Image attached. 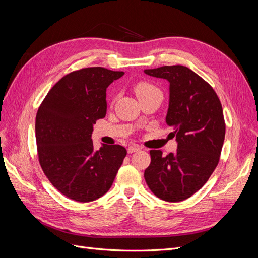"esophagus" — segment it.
<instances>
[{
	"mask_svg": "<svg viewBox=\"0 0 258 258\" xmlns=\"http://www.w3.org/2000/svg\"><path fill=\"white\" fill-rule=\"evenodd\" d=\"M139 150H140V148L137 147V146H130V147L127 148V152H128V153H134V152H137V151H139Z\"/></svg>",
	"mask_w": 258,
	"mask_h": 258,
	"instance_id": "obj_1",
	"label": "esophagus"
}]
</instances>
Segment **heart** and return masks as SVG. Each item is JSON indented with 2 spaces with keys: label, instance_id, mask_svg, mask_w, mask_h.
I'll return each instance as SVG.
<instances>
[{
  "label": "heart",
  "instance_id": "b5f03b06",
  "mask_svg": "<svg viewBox=\"0 0 258 258\" xmlns=\"http://www.w3.org/2000/svg\"><path fill=\"white\" fill-rule=\"evenodd\" d=\"M134 91H135L137 97L140 98L141 96H145L149 93L153 92V91H157V88L151 84H149V82L143 81V82H139V84H137L134 87Z\"/></svg>",
  "mask_w": 258,
  "mask_h": 258
}]
</instances>
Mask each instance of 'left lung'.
<instances>
[{
  "label": "left lung",
  "mask_w": 258,
  "mask_h": 258,
  "mask_svg": "<svg viewBox=\"0 0 258 258\" xmlns=\"http://www.w3.org/2000/svg\"><path fill=\"white\" fill-rule=\"evenodd\" d=\"M144 72L169 82L166 123L178 144L177 151L166 156L161 150L150 151L145 180L163 201L182 202L204 186L219 164L225 138L222 105L212 87L186 66Z\"/></svg>",
  "instance_id": "8db88e82"
}]
</instances>
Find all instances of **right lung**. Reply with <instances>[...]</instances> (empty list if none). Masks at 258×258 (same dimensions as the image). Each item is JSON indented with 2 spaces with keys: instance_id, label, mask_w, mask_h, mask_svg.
Instances as JSON below:
<instances>
[{
  "instance_id": "add662e5",
  "label": "right lung",
  "mask_w": 258,
  "mask_h": 258,
  "mask_svg": "<svg viewBox=\"0 0 258 258\" xmlns=\"http://www.w3.org/2000/svg\"><path fill=\"white\" fill-rule=\"evenodd\" d=\"M124 72L88 68L70 73L49 91L38 108L35 134L39 164L66 197L89 203L108 192L126 149L93 148V125L107 111L106 90Z\"/></svg>"
}]
</instances>
